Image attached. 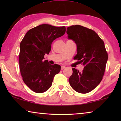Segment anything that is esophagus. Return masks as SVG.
<instances>
[{
	"instance_id": "esophagus-1",
	"label": "esophagus",
	"mask_w": 121,
	"mask_h": 121,
	"mask_svg": "<svg viewBox=\"0 0 121 121\" xmlns=\"http://www.w3.org/2000/svg\"><path fill=\"white\" fill-rule=\"evenodd\" d=\"M65 68H66V67L65 66V65H61V70H63V69H65Z\"/></svg>"
}]
</instances>
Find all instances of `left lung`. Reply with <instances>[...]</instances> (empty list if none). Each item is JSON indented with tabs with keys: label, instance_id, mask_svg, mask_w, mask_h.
Listing matches in <instances>:
<instances>
[{
	"label": "left lung",
	"instance_id": "8db88e82",
	"mask_svg": "<svg viewBox=\"0 0 121 121\" xmlns=\"http://www.w3.org/2000/svg\"><path fill=\"white\" fill-rule=\"evenodd\" d=\"M67 34L77 45L73 59L84 66L82 72L73 68L69 83L77 92L89 93L99 84L105 73L108 54L104 42L95 31L82 26H69Z\"/></svg>",
	"mask_w": 121,
	"mask_h": 121
}]
</instances>
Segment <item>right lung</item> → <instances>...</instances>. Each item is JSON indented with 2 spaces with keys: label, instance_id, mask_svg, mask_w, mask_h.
Masks as SVG:
<instances>
[{
  "label": "right lung",
  "instance_id": "add662e5",
  "mask_svg": "<svg viewBox=\"0 0 121 121\" xmlns=\"http://www.w3.org/2000/svg\"><path fill=\"white\" fill-rule=\"evenodd\" d=\"M65 26L41 24L26 32L20 43V70L24 83L36 93L50 89L55 75L61 70L60 65H51L44 56L51 51L53 41L65 34Z\"/></svg>",
  "mask_w": 121,
  "mask_h": 121
}]
</instances>
